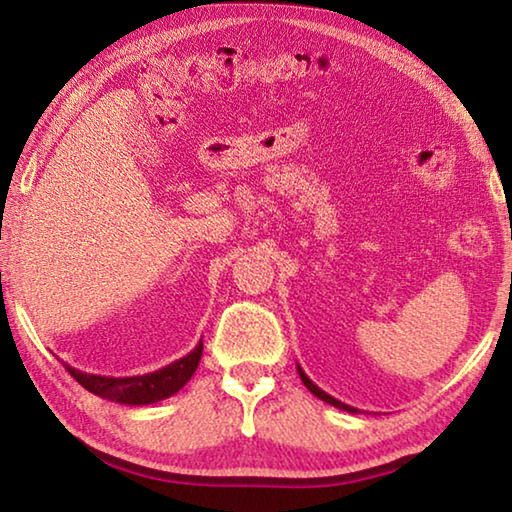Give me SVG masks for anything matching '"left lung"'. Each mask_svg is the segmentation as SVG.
I'll return each instance as SVG.
<instances>
[{"label":"left lung","instance_id":"8db88e82","mask_svg":"<svg viewBox=\"0 0 512 512\" xmlns=\"http://www.w3.org/2000/svg\"><path fill=\"white\" fill-rule=\"evenodd\" d=\"M298 375H300V379H302V384H305L311 393H314L318 400H323V402H327V404H332V406H336V409H341V411H348V413H361L359 409H354V406H350V404H345V402H341V400H336V397H332V395H327L323 388H318L314 381H311L307 375H305V370H302L300 366H298Z\"/></svg>","mask_w":512,"mask_h":512}]
</instances>
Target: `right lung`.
<instances>
[{"mask_svg":"<svg viewBox=\"0 0 512 512\" xmlns=\"http://www.w3.org/2000/svg\"><path fill=\"white\" fill-rule=\"evenodd\" d=\"M203 357V341H198L196 348L187 354V357L169 363L155 372H146V375L135 377H103V375H90V372L76 370L72 366L65 368L83 388L90 393L103 397V400L128 404V406H144L155 404L167 397L176 395L183 388L198 368V361Z\"/></svg>","mask_w":512,"mask_h":512,"instance_id":"1","label":"right lung"}]
</instances>
